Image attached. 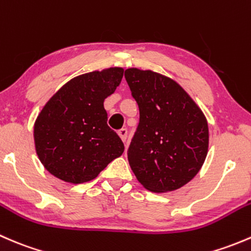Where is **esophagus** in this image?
Here are the masks:
<instances>
[{
  "label": "esophagus",
  "mask_w": 251,
  "mask_h": 251,
  "mask_svg": "<svg viewBox=\"0 0 251 251\" xmlns=\"http://www.w3.org/2000/svg\"><path fill=\"white\" fill-rule=\"evenodd\" d=\"M119 136H120V138L123 140V142L126 141V138H127V128H121V130H119Z\"/></svg>",
  "instance_id": "esophagus-1"
}]
</instances>
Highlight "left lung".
Segmentation results:
<instances>
[{"label":"left lung","mask_w":251,"mask_h":251,"mask_svg":"<svg viewBox=\"0 0 251 251\" xmlns=\"http://www.w3.org/2000/svg\"><path fill=\"white\" fill-rule=\"evenodd\" d=\"M125 78L140 108V123L127 151L133 174L155 193L181 188L206 158V118L173 78L137 68L126 69Z\"/></svg>","instance_id":"obj_1"}]
</instances>
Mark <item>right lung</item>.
Returning <instances> with one entry per match:
<instances>
[{
	"instance_id": "obj_1",
	"label": "right lung",
	"mask_w": 251,
	"mask_h": 251,
	"mask_svg": "<svg viewBox=\"0 0 251 251\" xmlns=\"http://www.w3.org/2000/svg\"><path fill=\"white\" fill-rule=\"evenodd\" d=\"M123 75V68L116 67L78 75L42 108L35 121L34 140L48 173L69 183H83L124 153L123 141L108 126L103 105Z\"/></svg>"
}]
</instances>
